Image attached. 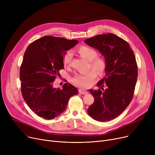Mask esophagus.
Returning <instances> with one entry per match:
<instances>
[{"mask_svg":"<svg viewBox=\"0 0 155 155\" xmlns=\"http://www.w3.org/2000/svg\"><path fill=\"white\" fill-rule=\"evenodd\" d=\"M78 92L80 94H82V95H85V94H87L88 93L86 91H84V90H82V89H79Z\"/></svg>","mask_w":155,"mask_h":155,"instance_id":"esophagus-1","label":"esophagus"}]
</instances>
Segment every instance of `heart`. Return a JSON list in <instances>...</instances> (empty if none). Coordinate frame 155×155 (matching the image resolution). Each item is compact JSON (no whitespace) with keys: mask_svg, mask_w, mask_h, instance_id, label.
<instances>
[{"mask_svg":"<svg viewBox=\"0 0 155 155\" xmlns=\"http://www.w3.org/2000/svg\"><path fill=\"white\" fill-rule=\"evenodd\" d=\"M78 53L83 58L89 61V68L93 70L84 74H79L72 79V82L77 86L82 88H88L96 78V74L102 75L107 68V62L104 57L97 56L98 53L95 49L88 46H80L77 48ZM73 58L72 51L68 50L63 55V63L65 66H70Z\"/></svg>","mask_w":155,"mask_h":155,"instance_id":"heart-1","label":"heart"}]
</instances>
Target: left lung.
<instances>
[{
  "label": "left lung",
  "instance_id": "1",
  "mask_svg": "<svg viewBox=\"0 0 155 155\" xmlns=\"http://www.w3.org/2000/svg\"><path fill=\"white\" fill-rule=\"evenodd\" d=\"M85 43L98 50L107 62L105 77L97 84L103 91L89 90L94 102L88 114L98 121H109L123 113L133 98L137 77L136 57L129 43L112 33L97 35Z\"/></svg>",
  "mask_w": 155,
  "mask_h": 155
}]
</instances>
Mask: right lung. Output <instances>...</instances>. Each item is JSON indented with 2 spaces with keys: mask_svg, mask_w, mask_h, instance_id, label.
I'll return each mask as SVG.
<instances>
[{
  "mask_svg": "<svg viewBox=\"0 0 155 155\" xmlns=\"http://www.w3.org/2000/svg\"><path fill=\"white\" fill-rule=\"evenodd\" d=\"M77 40L45 36L32 42L24 52L20 67L22 95L29 107L46 119L58 117L66 109L77 88L69 83L54 88L53 83L64 68L65 51L76 45Z\"/></svg>",
  "mask_w": 155,
  "mask_h": 155,
  "instance_id": "obj_1",
  "label": "right lung"
}]
</instances>
